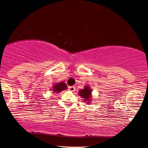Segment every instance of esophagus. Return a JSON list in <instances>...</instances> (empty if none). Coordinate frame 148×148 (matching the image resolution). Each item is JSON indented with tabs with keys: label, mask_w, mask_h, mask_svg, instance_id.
I'll return each mask as SVG.
<instances>
[{
	"label": "esophagus",
	"mask_w": 148,
	"mask_h": 148,
	"mask_svg": "<svg viewBox=\"0 0 148 148\" xmlns=\"http://www.w3.org/2000/svg\"><path fill=\"white\" fill-rule=\"evenodd\" d=\"M68 90L71 92H74L75 90H76V87L75 86H69L68 87Z\"/></svg>",
	"instance_id": "esophagus-1"
}]
</instances>
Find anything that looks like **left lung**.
Instances as JSON below:
<instances>
[{
	"mask_svg": "<svg viewBox=\"0 0 148 148\" xmlns=\"http://www.w3.org/2000/svg\"><path fill=\"white\" fill-rule=\"evenodd\" d=\"M79 96H80L82 98L84 99V102H86V103H90V102L92 100V90L90 89V86H85L84 89L80 90L79 91Z\"/></svg>",
	"mask_w": 148,
	"mask_h": 148,
	"instance_id": "1",
	"label": "left lung"
}]
</instances>
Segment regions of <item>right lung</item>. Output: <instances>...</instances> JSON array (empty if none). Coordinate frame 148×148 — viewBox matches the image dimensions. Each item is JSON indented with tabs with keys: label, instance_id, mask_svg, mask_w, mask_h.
<instances>
[{
	"label": "right lung",
	"instance_id": "obj_1",
	"mask_svg": "<svg viewBox=\"0 0 148 148\" xmlns=\"http://www.w3.org/2000/svg\"><path fill=\"white\" fill-rule=\"evenodd\" d=\"M67 88V86L64 82H61L60 83H56L52 87V91L55 92V93H59L64 90Z\"/></svg>",
	"mask_w": 148,
	"mask_h": 148
}]
</instances>
